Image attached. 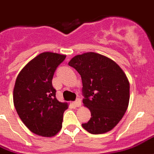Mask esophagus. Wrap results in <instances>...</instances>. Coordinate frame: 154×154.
I'll return each mask as SVG.
<instances>
[{
    "mask_svg": "<svg viewBox=\"0 0 154 154\" xmlns=\"http://www.w3.org/2000/svg\"><path fill=\"white\" fill-rule=\"evenodd\" d=\"M73 105H74V106H75V107H79V106H81V100H80V99H76V100L75 101H74V102H73Z\"/></svg>",
    "mask_w": 154,
    "mask_h": 154,
    "instance_id": "1",
    "label": "esophagus"
}]
</instances>
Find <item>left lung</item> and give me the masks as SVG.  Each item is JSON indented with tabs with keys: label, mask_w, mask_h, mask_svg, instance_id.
Instances as JSON below:
<instances>
[{
	"label": "left lung",
	"mask_w": 154,
	"mask_h": 154,
	"mask_svg": "<svg viewBox=\"0 0 154 154\" xmlns=\"http://www.w3.org/2000/svg\"><path fill=\"white\" fill-rule=\"evenodd\" d=\"M68 64L81 76L83 103L91 112L90 120L82 127L92 134L111 131L129 104L130 84L125 73L112 59L93 52L76 55Z\"/></svg>",
	"instance_id": "obj_1"
}]
</instances>
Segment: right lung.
Here are the masks:
<instances>
[{"label": "right lung", "instance_id": "add662e5", "mask_svg": "<svg viewBox=\"0 0 154 154\" xmlns=\"http://www.w3.org/2000/svg\"><path fill=\"white\" fill-rule=\"evenodd\" d=\"M66 58L63 54L45 52L24 66L14 88V104L18 116L33 133L52 137L62 127L66 102L56 98L52 79L57 67Z\"/></svg>", "mask_w": 154, "mask_h": 154}]
</instances>
